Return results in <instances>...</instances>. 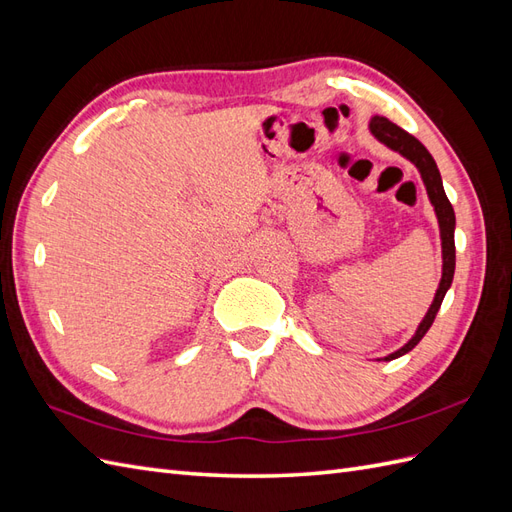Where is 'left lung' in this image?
I'll return each instance as SVG.
<instances>
[{
  "label": "left lung",
  "instance_id": "obj_1",
  "mask_svg": "<svg viewBox=\"0 0 512 512\" xmlns=\"http://www.w3.org/2000/svg\"><path fill=\"white\" fill-rule=\"evenodd\" d=\"M370 131L378 142H383L385 147L400 153L411 164H415V168L419 170V175H422V181H424L426 192H428V199H430L432 207H435L437 222H439V235H441L443 268H441V281H439V287H437V294H435V298H432V305L428 307L424 320L419 322L415 335L400 350L383 357V361H393V359L406 355V352H411L419 344V339H422L428 333V329L432 326V322H435L437 311L443 303L445 292L450 290L452 279H454V266H456V248H454L456 216H454L452 203L448 201V196H445L437 162L432 160V155L428 153V149L424 147L422 142H419L415 136H411L409 131H404L396 123H391L389 119H385V116H372Z\"/></svg>",
  "mask_w": 512,
  "mask_h": 512
}]
</instances>
